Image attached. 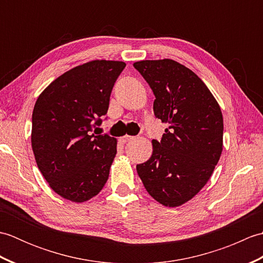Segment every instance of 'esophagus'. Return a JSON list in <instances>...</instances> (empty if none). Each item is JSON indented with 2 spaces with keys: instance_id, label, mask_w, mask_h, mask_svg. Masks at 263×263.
<instances>
[{
  "instance_id": "34e87169",
  "label": "esophagus",
  "mask_w": 263,
  "mask_h": 263,
  "mask_svg": "<svg viewBox=\"0 0 263 263\" xmlns=\"http://www.w3.org/2000/svg\"><path fill=\"white\" fill-rule=\"evenodd\" d=\"M133 139H135V137H131V136H124V137H122L121 138V140H122V142H128V141H132Z\"/></svg>"
}]
</instances>
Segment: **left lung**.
Here are the masks:
<instances>
[{
  "instance_id": "obj_1",
  "label": "left lung",
  "mask_w": 263,
  "mask_h": 263,
  "mask_svg": "<svg viewBox=\"0 0 263 263\" xmlns=\"http://www.w3.org/2000/svg\"><path fill=\"white\" fill-rule=\"evenodd\" d=\"M133 66L153 89L155 116L170 124L137 172L156 201L178 206L199 193L220 158L221 110L204 82L176 61L146 60Z\"/></svg>"
}]
</instances>
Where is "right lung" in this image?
<instances>
[{
	"instance_id": "1",
	"label": "right lung",
	"mask_w": 263,
	"mask_h": 263,
	"mask_svg": "<svg viewBox=\"0 0 263 263\" xmlns=\"http://www.w3.org/2000/svg\"><path fill=\"white\" fill-rule=\"evenodd\" d=\"M125 63L96 60L65 72L44 90L32 111L31 146L49 186L72 202L97 195L108 180L116 139L95 136Z\"/></svg>"
}]
</instances>
